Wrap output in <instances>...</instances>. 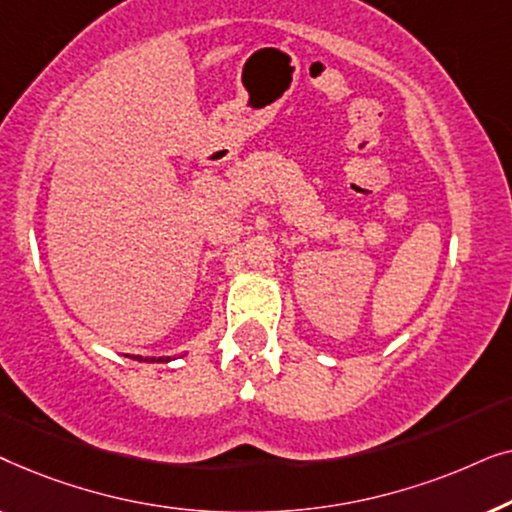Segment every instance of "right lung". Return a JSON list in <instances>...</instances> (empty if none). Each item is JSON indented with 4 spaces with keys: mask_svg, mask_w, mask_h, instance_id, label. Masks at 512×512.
<instances>
[{
    "mask_svg": "<svg viewBox=\"0 0 512 512\" xmlns=\"http://www.w3.org/2000/svg\"><path fill=\"white\" fill-rule=\"evenodd\" d=\"M135 359L137 361H170V356H167V359H165V356H163V359H149V356H144V359H142V356H135Z\"/></svg>",
    "mask_w": 512,
    "mask_h": 512,
    "instance_id": "obj_1",
    "label": "right lung"
}]
</instances>
